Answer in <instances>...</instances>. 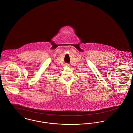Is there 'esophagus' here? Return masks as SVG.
Masks as SVG:
<instances>
[{"label":"esophagus","instance_id":"1","mask_svg":"<svg viewBox=\"0 0 133 133\" xmlns=\"http://www.w3.org/2000/svg\"><path fill=\"white\" fill-rule=\"evenodd\" d=\"M67 65V66H68V65Z\"/></svg>","mask_w":133,"mask_h":133}]
</instances>
